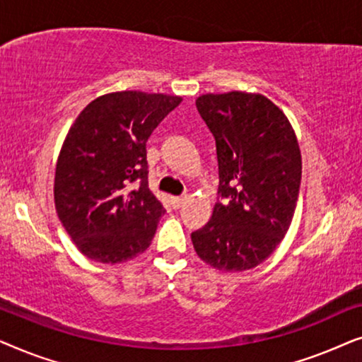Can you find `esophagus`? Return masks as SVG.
Segmentation results:
<instances>
[{"instance_id":"34e87169","label":"esophagus","mask_w":362,"mask_h":362,"mask_svg":"<svg viewBox=\"0 0 362 362\" xmlns=\"http://www.w3.org/2000/svg\"><path fill=\"white\" fill-rule=\"evenodd\" d=\"M187 201V196H180V197H171V204L175 209H180V207H182L186 204Z\"/></svg>"}]
</instances>
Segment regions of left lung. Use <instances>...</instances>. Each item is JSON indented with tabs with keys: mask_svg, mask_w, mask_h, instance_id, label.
Listing matches in <instances>:
<instances>
[{
	"mask_svg": "<svg viewBox=\"0 0 362 362\" xmlns=\"http://www.w3.org/2000/svg\"><path fill=\"white\" fill-rule=\"evenodd\" d=\"M216 138L219 194L212 216L191 240L219 272L260 265L284 240L301 181V153L284 112L262 93L232 90L196 98Z\"/></svg>",
	"mask_w": 362,
	"mask_h": 362,
	"instance_id": "left-lung-1",
	"label": "left lung"
}]
</instances>
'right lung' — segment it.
<instances>
[{"mask_svg":"<svg viewBox=\"0 0 362 362\" xmlns=\"http://www.w3.org/2000/svg\"><path fill=\"white\" fill-rule=\"evenodd\" d=\"M181 102L166 93H105L69 128L57 158L54 202L87 259L113 265L150 247L165 209L148 187L146 141Z\"/></svg>","mask_w":362,"mask_h":362,"instance_id":"right-lung-1","label":"right lung"}]
</instances>
